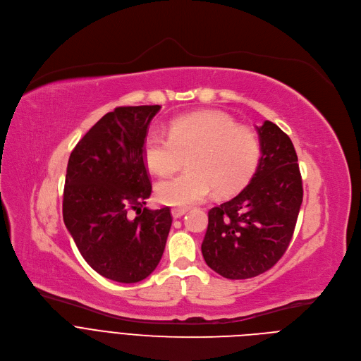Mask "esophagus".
<instances>
[{
    "label": "esophagus",
    "mask_w": 361,
    "mask_h": 361,
    "mask_svg": "<svg viewBox=\"0 0 361 361\" xmlns=\"http://www.w3.org/2000/svg\"><path fill=\"white\" fill-rule=\"evenodd\" d=\"M187 212H188V209H185V207H174V209L171 210V216H173L174 219H180V217L184 216Z\"/></svg>",
    "instance_id": "1"
}]
</instances>
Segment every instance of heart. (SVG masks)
I'll use <instances>...</instances> for the list:
<instances>
[{"label": "heart", "instance_id": "heart-1", "mask_svg": "<svg viewBox=\"0 0 361 361\" xmlns=\"http://www.w3.org/2000/svg\"><path fill=\"white\" fill-rule=\"evenodd\" d=\"M142 156L159 176L174 173L187 156L188 170L156 187L159 201L184 207L205 200L214 188L224 194L243 184L259 159V141L227 114L202 111L174 118L169 135L151 131Z\"/></svg>", "mask_w": 361, "mask_h": 361}]
</instances>
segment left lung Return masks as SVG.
Here are the masks:
<instances>
[{"mask_svg": "<svg viewBox=\"0 0 361 361\" xmlns=\"http://www.w3.org/2000/svg\"><path fill=\"white\" fill-rule=\"evenodd\" d=\"M262 157L250 183L209 212L201 244L205 263L230 280L270 270L286 252L302 202V183L290 137L274 123L257 127Z\"/></svg>", "mask_w": 361, "mask_h": 361, "instance_id": "obj_1", "label": "left lung"}]
</instances>
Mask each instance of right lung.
Returning <instances> with one entry per match:
<instances>
[{
    "label": "right lung",
    "mask_w": 361,
    "mask_h": 361,
    "mask_svg": "<svg viewBox=\"0 0 361 361\" xmlns=\"http://www.w3.org/2000/svg\"><path fill=\"white\" fill-rule=\"evenodd\" d=\"M160 106L117 107L73 149L63 219L84 260L102 277L137 283L159 266L173 223L169 207L142 205L151 183L142 144ZM139 216L133 221L128 212Z\"/></svg>",
    "instance_id": "obj_1"
}]
</instances>
